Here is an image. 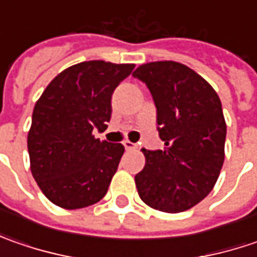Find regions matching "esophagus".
<instances>
[{
  "label": "esophagus",
  "mask_w": 257,
  "mask_h": 257,
  "mask_svg": "<svg viewBox=\"0 0 257 257\" xmlns=\"http://www.w3.org/2000/svg\"><path fill=\"white\" fill-rule=\"evenodd\" d=\"M123 144H124V147H125V150H136V149L139 147L137 144L132 143V142H128V140H125Z\"/></svg>",
  "instance_id": "1"
}]
</instances>
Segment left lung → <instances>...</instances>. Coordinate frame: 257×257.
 <instances>
[{
  "instance_id": "1",
  "label": "left lung",
  "mask_w": 257,
  "mask_h": 257,
  "mask_svg": "<svg viewBox=\"0 0 257 257\" xmlns=\"http://www.w3.org/2000/svg\"><path fill=\"white\" fill-rule=\"evenodd\" d=\"M157 108L163 150H146L134 180L140 199L156 210H187L212 192L224 162L226 121L217 93L202 75L176 61L140 65Z\"/></svg>"
}]
</instances>
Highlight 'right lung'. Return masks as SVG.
I'll use <instances>...</instances> for the list:
<instances>
[{
  "label": "right lung",
  "mask_w": 257,
  "mask_h": 257,
  "mask_svg": "<svg viewBox=\"0 0 257 257\" xmlns=\"http://www.w3.org/2000/svg\"><path fill=\"white\" fill-rule=\"evenodd\" d=\"M133 68L78 63L57 75L35 103L27 144L33 177L50 202L74 210L105 196L124 146L100 142L93 130L107 128L111 95Z\"/></svg>",
  "instance_id": "add662e5"
}]
</instances>
